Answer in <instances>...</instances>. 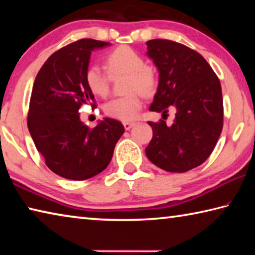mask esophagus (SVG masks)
<instances>
[{
  "mask_svg": "<svg viewBox=\"0 0 255 255\" xmlns=\"http://www.w3.org/2000/svg\"><path fill=\"white\" fill-rule=\"evenodd\" d=\"M133 126H135V123H124V127L126 130H129V129L132 128Z\"/></svg>",
  "mask_w": 255,
  "mask_h": 255,
  "instance_id": "1",
  "label": "esophagus"
}]
</instances>
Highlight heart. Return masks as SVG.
Here are the masks:
<instances>
[{
    "instance_id": "obj_1",
    "label": "heart",
    "mask_w": 255,
    "mask_h": 255,
    "mask_svg": "<svg viewBox=\"0 0 255 255\" xmlns=\"http://www.w3.org/2000/svg\"><path fill=\"white\" fill-rule=\"evenodd\" d=\"M107 67L110 75L125 74L124 92L126 96L108 101L103 109L107 116L129 122L136 117L141 108L140 94L150 96L156 89L155 72L147 66L143 56L128 46H120L107 56ZM85 83L92 93L105 97L109 91V76L98 64H91L84 73Z\"/></svg>"
}]
</instances>
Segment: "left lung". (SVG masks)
Listing matches in <instances>:
<instances>
[{
  "label": "left lung",
  "mask_w": 255,
  "mask_h": 255,
  "mask_svg": "<svg viewBox=\"0 0 255 255\" xmlns=\"http://www.w3.org/2000/svg\"><path fill=\"white\" fill-rule=\"evenodd\" d=\"M146 45V55L158 71L149 110L164 115L174 107L176 114L171 126L164 120L148 123L153 138L145 153L162 170L182 173L204 163L221 135V82L207 60L187 46L165 39L148 40Z\"/></svg>",
  "instance_id": "left-lung-1"
}]
</instances>
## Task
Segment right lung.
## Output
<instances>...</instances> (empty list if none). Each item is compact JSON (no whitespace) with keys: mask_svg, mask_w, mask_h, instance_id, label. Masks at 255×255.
Listing matches in <instances>:
<instances>
[{"mask_svg":"<svg viewBox=\"0 0 255 255\" xmlns=\"http://www.w3.org/2000/svg\"><path fill=\"white\" fill-rule=\"evenodd\" d=\"M109 42L81 39L46 60L34 80L28 129L46 165L59 176L86 180L109 165L125 132L118 120L105 118L94 128L81 122L79 109L94 100L84 80L91 53Z\"/></svg>","mask_w":255,"mask_h":255,"instance_id":"1","label":"right lung"}]
</instances>
